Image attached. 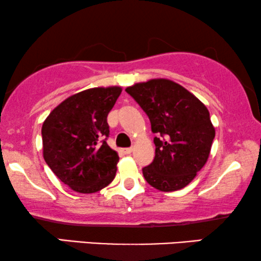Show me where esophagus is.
<instances>
[{
    "label": "esophagus",
    "instance_id": "34e87169",
    "mask_svg": "<svg viewBox=\"0 0 261 261\" xmlns=\"http://www.w3.org/2000/svg\"><path fill=\"white\" fill-rule=\"evenodd\" d=\"M122 153H124V154H130V153H132V147L123 148V149H122Z\"/></svg>",
    "mask_w": 261,
    "mask_h": 261
}]
</instances>
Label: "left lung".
<instances>
[{
    "instance_id": "1",
    "label": "left lung",
    "mask_w": 261,
    "mask_h": 261,
    "mask_svg": "<svg viewBox=\"0 0 261 261\" xmlns=\"http://www.w3.org/2000/svg\"><path fill=\"white\" fill-rule=\"evenodd\" d=\"M147 114L155 156L142 169L146 181L160 191H176L190 183L208 160L215 128L206 107L181 85L151 80L126 89Z\"/></svg>"
}]
</instances>
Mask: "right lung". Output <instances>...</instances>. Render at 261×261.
<instances>
[{
  "mask_svg": "<svg viewBox=\"0 0 261 261\" xmlns=\"http://www.w3.org/2000/svg\"><path fill=\"white\" fill-rule=\"evenodd\" d=\"M121 91L120 87L81 91L56 107L44 121L45 162L73 191L97 192L115 178L119 155L107 144V116Z\"/></svg>",
  "mask_w": 261,
  "mask_h": 261,
  "instance_id": "obj_1",
  "label": "right lung"
}]
</instances>
